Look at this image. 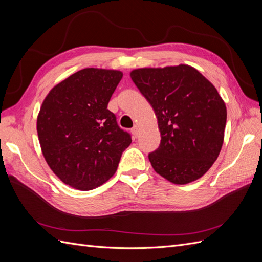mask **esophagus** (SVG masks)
<instances>
[{
    "instance_id": "1",
    "label": "esophagus",
    "mask_w": 262,
    "mask_h": 262,
    "mask_svg": "<svg viewBox=\"0 0 262 262\" xmlns=\"http://www.w3.org/2000/svg\"><path fill=\"white\" fill-rule=\"evenodd\" d=\"M131 133L133 134L134 138H137L138 137V133H139V126L138 125H134L133 128L131 129Z\"/></svg>"
}]
</instances>
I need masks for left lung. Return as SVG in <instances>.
<instances>
[{
	"mask_svg": "<svg viewBox=\"0 0 262 262\" xmlns=\"http://www.w3.org/2000/svg\"><path fill=\"white\" fill-rule=\"evenodd\" d=\"M130 76L157 118L161 144L148 154L154 170L175 185L201 178L224 142L226 106L215 87L187 64L136 69Z\"/></svg>",
	"mask_w": 262,
	"mask_h": 262,
	"instance_id": "8db88e82",
	"label": "left lung"
}]
</instances>
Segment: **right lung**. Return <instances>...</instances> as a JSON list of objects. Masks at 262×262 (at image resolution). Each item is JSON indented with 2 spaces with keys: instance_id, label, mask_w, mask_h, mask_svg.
I'll use <instances>...</instances> for the list:
<instances>
[{
  "instance_id": "add662e5",
  "label": "right lung",
  "mask_w": 262,
  "mask_h": 262,
  "mask_svg": "<svg viewBox=\"0 0 262 262\" xmlns=\"http://www.w3.org/2000/svg\"><path fill=\"white\" fill-rule=\"evenodd\" d=\"M123 73L89 68L55 85L42 101L37 132L47 164L62 182L82 191L114 176L129 133L107 109Z\"/></svg>"
}]
</instances>
